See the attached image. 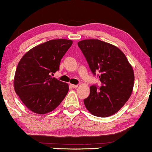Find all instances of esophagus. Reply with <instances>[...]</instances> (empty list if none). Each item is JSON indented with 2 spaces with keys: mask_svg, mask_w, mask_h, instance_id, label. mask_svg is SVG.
<instances>
[{
  "mask_svg": "<svg viewBox=\"0 0 152 152\" xmlns=\"http://www.w3.org/2000/svg\"><path fill=\"white\" fill-rule=\"evenodd\" d=\"M71 87L73 88V89H76V88L78 87V86L77 85H71Z\"/></svg>",
  "mask_w": 152,
  "mask_h": 152,
  "instance_id": "34e87169",
  "label": "esophagus"
}]
</instances>
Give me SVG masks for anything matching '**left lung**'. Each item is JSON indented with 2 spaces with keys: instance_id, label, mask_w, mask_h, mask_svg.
Returning <instances> with one entry per match:
<instances>
[{
  "instance_id": "left-lung-1",
  "label": "left lung",
  "mask_w": 152,
  "mask_h": 152,
  "mask_svg": "<svg viewBox=\"0 0 152 152\" xmlns=\"http://www.w3.org/2000/svg\"><path fill=\"white\" fill-rule=\"evenodd\" d=\"M78 46L93 74L99 72L101 87H90L84 99L87 109L95 116L109 117L118 112L132 92L134 74L125 54L118 48L99 39H85Z\"/></svg>"
}]
</instances>
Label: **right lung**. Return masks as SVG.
Returning <instances> with one entry per match:
<instances>
[{
	"instance_id": "add662e5",
	"label": "right lung",
	"mask_w": 152,
	"mask_h": 152,
	"mask_svg": "<svg viewBox=\"0 0 152 152\" xmlns=\"http://www.w3.org/2000/svg\"><path fill=\"white\" fill-rule=\"evenodd\" d=\"M72 43L65 39L48 41L33 48L20 59L14 89L32 112L44 115L53 111L66 96L68 85L52 75L59 69L61 60Z\"/></svg>"
}]
</instances>
